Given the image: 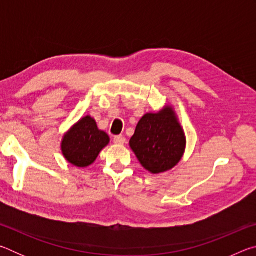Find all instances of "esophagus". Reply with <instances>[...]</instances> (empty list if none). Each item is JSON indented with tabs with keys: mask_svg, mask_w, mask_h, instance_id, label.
<instances>
[{
	"mask_svg": "<svg viewBox=\"0 0 256 256\" xmlns=\"http://www.w3.org/2000/svg\"><path fill=\"white\" fill-rule=\"evenodd\" d=\"M114 144H125V138L123 136H114Z\"/></svg>",
	"mask_w": 256,
	"mask_h": 256,
	"instance_id": "1",
	"label": "esophagus"
}]
</instances>
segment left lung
Listing matches in <instances>:
<instances>
[{"label": "left lung", "instance_id": "8db88e82", "mask_svg": "<svg viewBox=\"0 0 256 256\" xmlns=\"http://www.w3.org/2000/svg\"><path fill=\"white\" fill-rule=\"evenodd\" d=\"M185 146L184 131L170 106L142 116L130 140L138 162L152 174L175 167L183 157Z\"/></svg>", "mask_w": 256, "mask_h": 256}]
</instances>
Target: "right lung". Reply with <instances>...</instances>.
Instances as JSON below:
<instances>
[{"instance_id":"1","label":"right lung","mask_w":256,"mask_h":256,"mask_svg":"<svg viewBox=\"0 0 256 256\" xmlns=\"http://www.w3.org/2000/svg\"><path fill=\"white\" fill-rule=\"evenodd\" d=\"M108 144V134L98 128L92 118L86 116L66 132L60 148L68 162L84 168L90 166Z\"/></svg>"}]
</instances>
